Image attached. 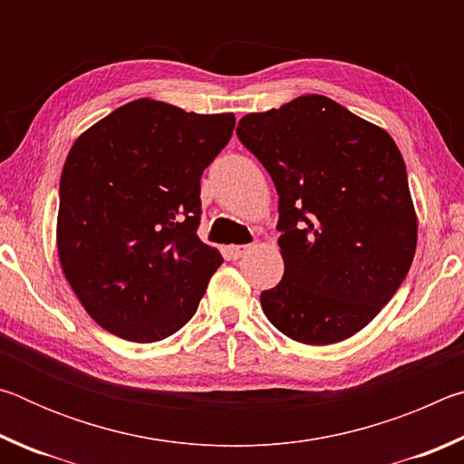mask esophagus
Here are the masks:
<instances>
[{"label": "esophagus", "mask_w": 464, "mask_h": 464, "mask_svg": "<svg viewBox=\"0 0 464 464\" xmlns=\"http://www.w3.org/2000/svg\"><path fill=\"white\" fill-rule=\"evenodd\" d=\"M249 251V246H229L227 247V256L231 257V260H239L241 256H246Z\"/></svg>", "instance_id": "34e87169"}]
</instances>
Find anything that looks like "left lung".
I'll list each match as a JSON object with an SVG mask.
<instances>
[{
  "instance_id": "left-lung-1",
  "label": "left lung",
  "mask_w": 464,
  "mask_h": 464,
  "mask_svg": "<svg viewBox=\"0 0 464 464\" xmlns=\"http://www.w3.org/2000/svg\"><path fill=\"white\" fill-rule=\"evenodd\" d=\"M237 137L278 192L285 276L260 301L290 340H348L401 286L418 246L401 151L384 129L319 93L243 116Z\"/></svg>"
}]
</instances>
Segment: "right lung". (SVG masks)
<instances>
[{
    "mask_svg": "<svg viewBox=\"0 0 464 464\" xmlns=\"http://www.w3.org/2000/svg\"><path fill=\"white\" fill-rule=\"evenodd\" d=\"M235 116L140 98L98 121L63 166L57 249L83 309L106 332L160 342L198 309L223 264L202 243L200 176Z\"/></svg>",
    "mask_w": 464,
    "mask_h": 464,
    "instance_id": "1",
    "label": "right lung"
}]
</instances>
